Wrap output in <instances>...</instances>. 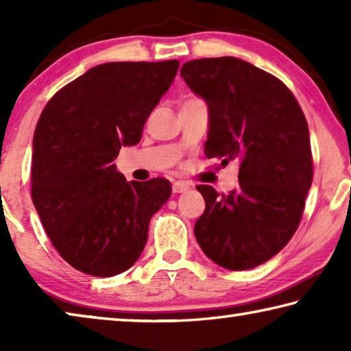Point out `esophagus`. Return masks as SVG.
<instances>
[{
    "label": "esophagus",
    "instance_id": "1",
    "mask_svg": "<svg viewBox=\"0 0 351 351\" xmlns=\"http://www.w3.org/2000/svg\"><path fill=\"white\" fill-rule=\"evenodd\" d=\"M171 189H173L175 193H184V192H187V190L190 189V186H189L187 182H184V181H175L173 186H171Z\"/></svg>",
    "mask_w": 351,
    "mask_h": 351
}]
</instances>
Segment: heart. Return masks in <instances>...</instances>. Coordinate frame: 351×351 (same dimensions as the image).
Listing matches in <instances>:
<instances>
[{"label": "heart", "instance_id": "obj_1", "mask_svg": "<svg viewBox=\"0 0 351 351\" xmlns=\"http://www.w3.org/2000/svg\"><path fill=\"white\" fill-rule=\"evenodd\" d=\"M189 100H190V99H189Z\"/></svg>", "mask_w": 351, "mask_h": 351}]
</instances>
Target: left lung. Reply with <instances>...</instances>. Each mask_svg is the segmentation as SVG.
<instances>
[{"mask_svg":"<svg viewBox=\"0 0 351 351\" xmlns=\"http://www.w3.org/2000/svg\"><path fill=\"white\" fill-rule=\"evenodd\" d=\"M181 77L209 110L206 158L240 161V186L206 201L195 223L203 252L230 271L252 269L287 246L299 228L313 181L310 132L285 83L235 57L182 64Z\"/></svg>","mask_w":351,"mask_h":351,"instance_id":"8db88e82","label":"left lung"}]
</instances>
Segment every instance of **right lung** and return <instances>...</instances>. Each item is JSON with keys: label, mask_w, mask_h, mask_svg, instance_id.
Here are the masks:
<instances>
[{"label": "right lung", "mask_w": 351, "mask_h": 351, "mask_svg": "<svg viewBox=\"0 0 351 351\" xmlns=\"http://www.w3.org/2000/svg\"><path fill=\"white\" fill-rule=\"evenodd\" d=\"M178 60L97 64L56 93L34 133L32 201L52 245L77 271L112 277L144 251L164 178L132 181L111 164L136 145L173 82Z\"/></svg>", "instance_id": "1"}]
</instances>
